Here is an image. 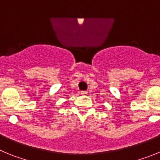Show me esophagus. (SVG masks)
Masks as SVG:
<instances>
[{
	"mask_svg": "<svg viewBox=\"0 0 160 160\" xmlns=\"http://www.w3.org/2000/svg\"><path fill=\"white\" fill-rule=\"evenodd\" d=\"M81 94H83V95H86V94H88V92L87 91H81Z\"/></svg>",
	"mask_w": 160,
	"mask_h": 160,
	"instance_id": "esophagus-1",
	"label": "esophagus"
}]
</instances>
